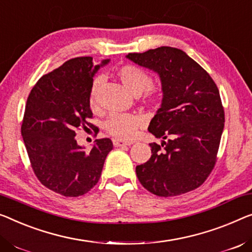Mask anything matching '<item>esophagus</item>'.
<instances>
[{"instance_id":"esophagus-1","label":"esophagus","mask_w":252,"mask_h":252,"mask_svg":"<svg viewBox=\"0 0 252 252\" xmlns=\"http://www.w3.org/2000/svg\"><path fill=\"white\" fill-rule=\"evenodd\" d=\"M113 145L115 147H125V146H130L131 142L120 140V139H113Z\"/></svg>"}]
</instances>
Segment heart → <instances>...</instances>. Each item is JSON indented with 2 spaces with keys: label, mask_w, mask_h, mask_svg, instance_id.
Segmentation results:
<instances>
[{
  "label": "heart",
  "mask_w": 252,
  "mask_h": 252,
  "mask_svg": "<svg viewBox=\"0 0 252 252\" xmlns=\"http://www.w3.org/2000/svg\"><path fill=\"white\" fill-rule=\"evenodd\" d=\"M116 76L122 85L133 95H141L145 92V102L157 105L160 102V92L150 87L152 79L144 70L134 65H123L116 71ZM100 77L93 80L89 90V105L93 110L98 106V88ZM144 119L136 113H114L107 119L105 129L111 136L120 140H131L136 136L137 130L142 126Z\"/></svg>",
  "instance_id": "1"
}]
</instances>
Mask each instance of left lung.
Listing matches in <instances>:
<instances>
[{
	"mask_svg": "<svg viewBox=\"0 0 252 252\" xmlns=\"http://www.w3.org/2000/svg\"><path fill=\"white\" fill-rule=\"evenodd\" d=\"M126 58L158 74L163 98L148 131L152 157L138 165L144 188L158 197H173L200 187L216 163L224 130L219 88L209 74L179 48L162 46Z\"/></svg>",
	"mask_w": 252,
	"mask_h": 252,
	"instance_id": "left-lung-1",
	"label": "left lung"
}]
</instances>
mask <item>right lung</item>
Masks as SVG:
<instances>
[{
	"label": "right lung",
	"instance_id": "add662e5",
	"mask_svg": "<svg viewBox=\"0 0 252 252\" xmlns=\"http://www.w3.org/2000/svg\"><path fill=\"white\" fill-rule=\"evenodd\" d=\"M94 64L90 56L71 59L45 74L30 92L21 136L32 167L48 189L65 197L87 193L102 174L111 139H96L90 152L78 145L79 126H94L89 90L97 71L110 63Z\"/></svg>",
	"mask_w": 252,
	"mask_h": 252
}]
</instances>
